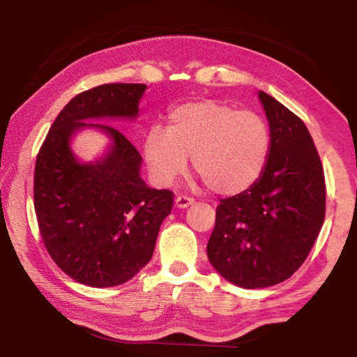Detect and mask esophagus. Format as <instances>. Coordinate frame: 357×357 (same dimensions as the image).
I'll return each instance as SVG.
<instances>
[{
	"instance_id": "esophagus-1",
	"label": "esophagus",
	"mask_w": 357,
	"mask_h": 357,
	"mask_svg": "<svg viewBox=\"0 0 357 357\" xmlns=\"http://www.w3.org/2000/svg\"><path fill=\"white\" fill-rule=\"evenodd\" d=\"M193 203H195V199H193V198H190V197H183V195H182V197H177V198H175V206L180 208V209L192 206Z\"/></svg>"
}]
</instances>
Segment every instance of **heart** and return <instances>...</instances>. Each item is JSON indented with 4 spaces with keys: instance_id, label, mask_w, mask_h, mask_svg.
I'll return each instance as SVG.
<instances>
[{
    "instance_id": "obj_1",
    "label": "heart",
    "mask_w": 357,
    "mask_h": 357,
    "mask_svg": "<svg viewBox=\"0 0 357 357\" xmlns=\"http://www.w3.org/2000/svg\"><path fill=\"white\" fill-rule=\"evenodd\" d=\"M167 119V128L153 125L143 138L146 165L160 187L187 170L188 155L195 172L218 195L242 193L260 178L271 136L255 112L203 99L175 105Z\"/></svg>"
}]
</instances>
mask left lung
<instances>
[{
  "label": "left lung",
  "instance_id": "left-lung-1",
  "mask_svg": "<svg viewBox=\"0 0 357 357\" xmlns=\"http://www.w3.org/2000/svg\"><path fill=\"white\" fill-rule=\"evenodd\" d=\"M271 148L260 178L224 198L206 245L214 270L245 289L275 286L305 261L325 219V175L314 139L299 116L258 92Z\"/></svg>",
  "mask_w": 357,
  "mask_h": 357
}]
</instances>
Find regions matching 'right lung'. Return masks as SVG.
I'll use <instances>...</instances> for the list:
<instances>
[{
  "label": "right lung",
  "instance_id": "1",
  "mask_svg": "<svg viewBox=\"0 0 357 357\" xmlns=\"http://www.w3.org/2000/svg\"><path fill=\"white\" fill-rule=\"evenodd\" d=\"M146 84H104L81 92L60 112L38 151L33 206L43 243L73 280L92 287L130 281L148 265L174 193L141 178L133 144L97 120H135ZM82 129L111 139L102 158L82 163L70 141Z\"/></svg>",
  "mask_w": 357,
  "mask_h": 357
}]
</instances>
